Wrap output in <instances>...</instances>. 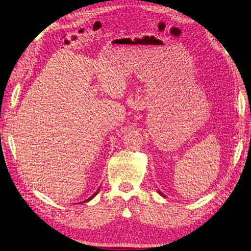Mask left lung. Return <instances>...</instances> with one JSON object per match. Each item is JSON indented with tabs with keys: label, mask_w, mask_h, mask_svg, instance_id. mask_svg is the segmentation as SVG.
<instances>
[{
	"label": "left lung",
	"mask_w": 251,
	"mask_h": 251,
	"mask_svg": "<svg viewBox=\"0 0 251 251\" xmlns=\"http://www.w3.org/2000/svg\"><path fill=\"white\" fill-rule=\"evenodd\" d=\"M158 193H159V194H161V195H162V196H164V195H163V194H162V193H161V192H160V191H158Z\"/></svg>",
	"instance_id": "1"
}]
</instances>
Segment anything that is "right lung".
<instances>
[{"instance_id": "obj_1", "label": "right lung", "mask_w": 251, "mask_h": 251, "mask_svg": "<svg viewBox=\"0 0 251 251\" xmlns=\"http://www.w3.org/2000/svg\"><path fill=\"white\" fill-rule=\"evenodd\" d=\"M99 190H100V189H99ZM99 190H98V191H96V192L94 193V194H93V195H92L91 197H89L88 199H86V201H82V202H87V201H91V199H92V198H93V197H94V196H95L96 194H98V192H99Z\"/></svg>"}]
</instances>
